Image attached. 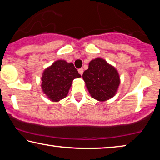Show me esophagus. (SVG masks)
I'll return each instance as SVG.
<instances>
[{
  "label": "esophagus",
  "instance_id": "1",
  "mask_svg": "<svg viewBox=\"0 0 160 160\" xmlns=\"http://www.w3.org/2000/svg\"><path fill=\"white\" fill-rule=\"evenodd\" d=\"M78 72H79V73L82 75V74H83V69L82 68H80V69H78Z\"/></svg>",
  "mask_w": 160,
  "mask_h": 160
}]
</instances>
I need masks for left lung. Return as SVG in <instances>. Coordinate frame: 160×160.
<instances>
[{
	"label": "left lung",
	"instance_id": "obj_1",
	"mask_svg": "<svg viewBox=\"0 0 160 160\" xmlns=\"http://www.w3.org/2000/svg\"><path fill=\"white\" fill-rule=\"evenodd\" d=\"M82 78L92 97L103 102L115 95L120 77L114 67L101 58L92 60L83 72Z\"/></svg>",
	"mask_w": 160,
	"mask_h": 160
}]
</instances>
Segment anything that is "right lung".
Wrapping results in <instances>:
<instances>
[{
  "label": "right lung",
  "mask_w": 160,
  "mask_h": 160,
  "mask_svg": "<svg viewBox=\"0 0 160 160\" xmlns=\"http://www.w3.org/2000/svg\"><path fill=\"white\" fill-rule=\"evenodd\" d=\"M80 77L73 63L56 61L43 72L42 91L51 101L58 102L67 96L72 80Z\"/></svg>",
  "instance_id": "1"
}]
</instances>
